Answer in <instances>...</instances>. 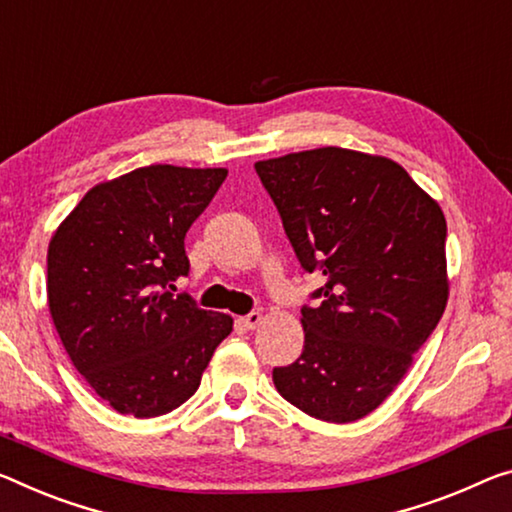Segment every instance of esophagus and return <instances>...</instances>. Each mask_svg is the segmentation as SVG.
I'll list each match as a JSON object with an SVG mask.
<instances>
[{"mask_svg":"<svg viewBox=\"0 0 512 512\" xmlns=\"http://www.w3.org/2000/svg\"><path fill=\"white\" fill-rule=\"evenodd\" d=\"M239 323L246 330H253V328H257L259 323H262V312H250V314H246V316H241L239 319Z\"/></svg>","mask_w":512,"mask_h":512,"instance_id":"1","label":"esophagus"}]
</instances>
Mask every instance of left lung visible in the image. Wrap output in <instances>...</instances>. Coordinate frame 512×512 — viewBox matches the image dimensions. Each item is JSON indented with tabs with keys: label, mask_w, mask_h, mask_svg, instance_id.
Masks as SVG:
<instances>
[{
	"label": "left lung",
	"mask_w": 512,
	"mask_h": 512,
	"mask_svg": "<svg viewBox=\"0 0 512 512\" xmlns=\"http://www.w3.org/2000/svg\"><path fill=\"white\" fill-rule=\"evenodd\" d=\"M307 273L323 275L300 307L305 346L273 369L285 399L348 424L383 403L440 323L446 221L437 202L385 157L316 148L257 161Z\"/></svg>",
	"instance_id": "left-lung-1"
}]
</instances>
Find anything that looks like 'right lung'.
Wrapping results in <instances>:
<instances>
[{
  "mask_svg": "<svg viewBox=\"0 0 512 512\" xmlns=\"http://www.w3.org/2000/svg\"><path fill=\"white\" fill-rule=\"evenodd\" d=\"M225 168H136L97 184L47 250V300L77 371L120 415L159 417L196 394L232 319L173 282L189 275L184 237Z\"/></svg>",
  "mask_w": 512,
  "mask_h": 512,
  "instance_id": "right-lung-1",
  "label": "right lung"
}]
</instances>
